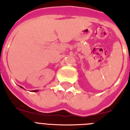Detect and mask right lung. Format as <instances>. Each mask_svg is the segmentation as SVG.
<instances>
[{
  "label": "right lung",
  "mask_w": 130,
  "mask_h": 130,
  "mask_svg": "<svg viewBox=\"0 0 130 130\" xmlns=\"http://www.w3.org/2000/svg\"><path fill=\"white\" fill-rule=\"evenodd\" d=\"M20 87H21V88H23V87H21V86H20ZM32 91H33V92H37V91H39V90H33Z\"/></svg>",
  "instance_id": "obj_1"
}]
</instances>
